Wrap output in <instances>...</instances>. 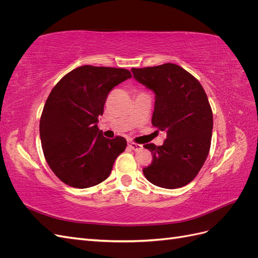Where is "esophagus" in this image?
<instances>
[{
    "mask_svg": "<svg viewBox=\"0 0 258 258\" xmlns=\"http://www.w3.org/2000/svg\"><path fill=\"white\" fill-rule=\"evenodd\" d=\"M128 146L131 148L132 151L135 152H139L143 150V146L141 144H137V143H134V142H128Z\"/></svg>",
    "mask_w": 258,
    "mask_h": 258,
    "instance_id": "1",
    "label": "esophagus"
}]
</instances>
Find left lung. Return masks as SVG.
<instances>
[{
  "label": "left lung",
  "instance_id": "8db88e82",
  "mask_svg": "<svg viewBox=\"0 0 258 258\" xmlns=\"http://www.w3.org/2000/svg\"><path fill=\"white\" fill-rule=\"evenodd\" d=\"M131 71L140 84L154 91L152 124L167 132L161 146L144 145L152 152L153 162L143 173L162 188L183 187L197 176L210 152L213 113L207 93L197 79L174 63Z\"/></svg>",
  "mask_w": 258,
  "mask_h": 258
}]
</instances>
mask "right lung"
I'll return each instance as SVG.
<instances>
[{
    "label": "right lung",
    "instance_id": "add662e5",
    "mask_svg": "<svg viewBox=\"0 0 258 258\" xmlns=\"http://www.w3.org/2000/svg\"><path fill=\"white\" fill-rule=\"evenodd\" d=\"M131 77L126 69L83 66L64 75L46 100L40 120L43 153L59 179L88 188L110 175L126 139H106L98 128L106 98Z\"/></svg>",
    "mask_w": 258,
    "mask_h": 258
}]
</instances>
